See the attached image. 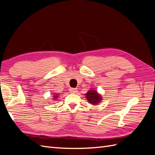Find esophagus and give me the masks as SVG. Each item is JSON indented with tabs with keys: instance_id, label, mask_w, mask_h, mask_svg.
I'll list each match as a JSON object with an SVG mask.
<instances>
[{
	"instance_id": "34e87169",
	"label": "esophagus",
	"mask_w": 155,
	"mask_h": 155,
	"mask_svg": "<svg viewBox=\"0 0 155 155\" xmlns=\"http://www.w3.org/2000/svg\"><path fill=\"white\" fill-rule=\"evenodd\" d=\"M69 92L72 93V94H75V93L77 92V89L74 88H71L69 89Z\"/></svg>"
}]
</instances>
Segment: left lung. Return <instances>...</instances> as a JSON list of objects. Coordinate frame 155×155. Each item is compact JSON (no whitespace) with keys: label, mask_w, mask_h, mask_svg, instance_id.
<instances>
[{"label":"left lung","mask_w":155,"mask_h":155,"mask_svg":"<svg viewBox=\"0 0 155 155\" xmlns=\"http://www.w3.org/2000/svg\"><path fill=\"white\" fill-rule=\"evenodd\" d=\"M86 97L87 98L88 101L92 104H98L102 100L101 96L94 90H90V91H88L86 94Z\"/></svg>","instance_id":"8db88e82"}]
</instances>
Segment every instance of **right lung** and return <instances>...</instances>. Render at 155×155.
Instances as JSON below:
<instances>
[{
  "label": "right lung",
  "instance_id": "1",
  "mask_svg": "<svg viewBox=\"0 0 155 155\" xmlns=\"http://www.w3.org/2000/svg\"><path fill=\"white\" fill-rule=\"evenodd\" d=\"M54 97H55V98H57V96H55Z\"/></svg>",
  "mask_w": 155,
  "mask_h": 155
}]
</instances>
